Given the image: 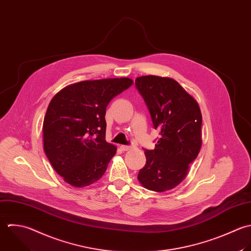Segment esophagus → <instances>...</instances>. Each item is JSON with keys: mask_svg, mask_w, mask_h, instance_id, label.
<instances>
[{"mask_svg": "<svg viewBox=\"0 0 251 251\" xmlns=\"http://www.w3.org/2000/svg\"><path fill=\"white\" fill-rule=\"evenodd\" d=\"M120 149H121V151H125L130 150V149H131V146H120Z\"/></svg>", "mask_w": 251, "mask_h": 251, "instance_id": "esophagus-1", "label": "esophagus"}]
</instances>
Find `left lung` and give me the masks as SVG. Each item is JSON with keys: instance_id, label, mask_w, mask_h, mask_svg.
<instances>
[{"instance_id": "1", "label": "left lung", "mask_w": 251, "mask_h": 251, "mask_svg": "<svg viewBox=\"0 0 251 251\" xmlns=\"http://www.w3.org/2000/svg\"><path fill=\"white\" fill-rule=\"evenodd\" d=\"M135 84L149 108L153 128L160 135L154 150H145L147 163L138 179L150 191L172 190L186 178L201 151V108L172 78L141 76Z\"/></svg>"}]
</instances>
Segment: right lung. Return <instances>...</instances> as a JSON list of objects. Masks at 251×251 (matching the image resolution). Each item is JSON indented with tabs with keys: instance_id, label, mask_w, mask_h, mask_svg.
<instances>
[{
	"instance_id": "1",
	"label": "right lung",
	"mask_w": 251,
	"mask_h": 251,
	"mask_svg": "<svg viewBox=\"0 0 251 251\" xmlns=\"http://www.w3.org/2000/svg\"><path fill=\"white\" fill-rule=\"evenodd\" d=\"M132 84L126 77L82 81L51 99L43 123L44 151L72 187L92 185L104 174L116 153V147L105 141L106 106Z\"/></svg>"
}]
</instances>
